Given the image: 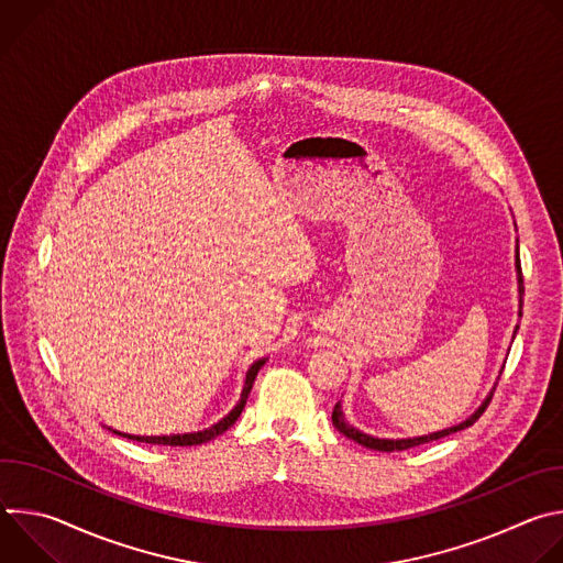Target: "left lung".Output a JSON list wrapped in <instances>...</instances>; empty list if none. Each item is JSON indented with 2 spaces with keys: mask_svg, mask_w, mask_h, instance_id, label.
I'll use <instances>...</instances> for the list:
<instances>
[{
  "mask_svg": "<svg viewBox=\"0 0 563 563\" xmlns=\"http://www.w3.org/2000/svg\"><path fill=\"white\" fill-rule=\"evenodd\" d=\"M515 267H517V280H519V296L523 294V278H521V261H519V250H517V261H515ZM519 316H521V298H519ZM515 334H517V330H515ZM488 404H490V396L484 400V404H481V408L470 417V419H465L463 423H459V426H452V428H445V430H441V432H432V434H423V437H415V439H376V437H369V434H365V432H361V430H356V428H352L347 421H345V415H343V410H341V404H336L334 406V412H332V423H334V428L341 432V434H345L347 439H352V441H356V443H361V445H365V448H369V450H378V452H394V450H408V448H415V445H421V443H430V441H437V439H443V437H448V434H454V432H459V430H465V428H470L481 415L486 412V408H488Z\"/></svg>",
  "mask_w": 563,
  "mask_h": 563,
  "instance_id": "8db88e82",
  "label": "left lung"
}]
</instances>
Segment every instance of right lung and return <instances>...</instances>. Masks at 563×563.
Masks as SVG:
<instances>
[{
    "mask_svg": "<svg viewBox=\"0 0 563 563\" xmlns=\"http://www.w3.org/2000/svg\"><path fill=\"white\" fill-rule=\"evenodd\" d=\"M265 361L267 358H261V361H256L252 367H250V372H247V376H245V385H243V394H240V400L235 404V408L222 419V421H218L216 426H211V428H207V430H202V432H189V434H169V437H135V434H122V432H118V430H113L115 434H122V437H126V439H131V441H140V443H153V445H200V443H207V441H211V439H216L218 434H222L224 430H229L235 421H238V417H240V412L245 410V404H247V398H250V391H252V387H254V380H256V374H258V369L265 365Z\"/></svg>",
    "mask_w": 563,
    "mask_h": 563,
    "instance_id": "obj_1",
    "label": "right lung"
}]
</instances>
